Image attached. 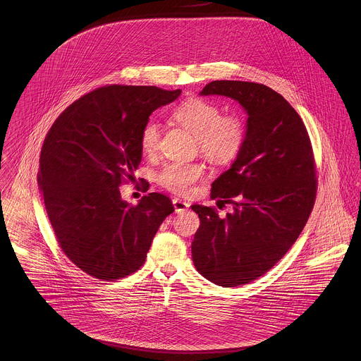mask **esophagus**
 <instances>
[{"instance_id":"1","label":"esophagus","mask_w":361,"mask_h":361,"mask_svg":"<svg viewBox=\"0 0 361 361\" xmlns=\"http://www.w3.org/2000/svg\"><path fill=\"white\" fill-rule=\"evenodd\" d=\"M172 204H173V208H175V212H178V214H182V212L188 211V208H189V203H186V202H183L180 199H173Z\"/></svg>"}]
</instances>
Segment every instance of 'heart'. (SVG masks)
<instances>
[{"label":"heart","instance_id":"obj_1","mask_svg":"<svg viewBox=\"0 0 361 361\" xmlns=\"http://www.w3.org/2000/svg\"><path fill=\"white\" fill-rule=\"evenodd\" d=\"M172 116L182 126L196 136L202 154L215 162L232 159L242 149L245 126L238 116L224 115L216 104L203 99H188L179 104ZM159 142V126L149 121L140 135V145L145 153H154ZM203 175L200 164H168L158 175V182L173 193H188L195 182Z\"/></svg>","mask_w":361,"mask_h":361}]
</instances>
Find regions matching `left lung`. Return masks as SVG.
<instances>
[{"mask_svg": "<svg viewBox=\"0 0 361 361\" xmlns=\"http://www.w3.org/2000/svg\"><path fill=\"white\" fill-rule=\"evenodd\" d=\"M200 96L229 97L247 114L242 149L211 189V199L232 203L233 212L221 218L211 207L192 206L200 218L196 269L233 288L264 275L302 233L317 192L312 149L295 108L264 85L214 80Z\"/></svg>", "mask_w": 361, "mask_h": 361, "instance_id": "obj_1", "label": "left lung"}]
</instances>
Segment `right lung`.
Segmentation results:
<instances>
[{
    "instance_id": "obj_1",
    "label": "right lung",
    "mask_w": 361,
    "mask_h": 361,
    "mask_svg": "<svg viewBox=\"0 0 361 361\" xmlns=\"http://www.w3.org/2000/svg\"><path fill=\"white\" fill-rule=\"evenodd\" d=\"M180 93L155 86L100 87L71 104L44 140L37 182L52 229L68 258L97 279L137 271L159 225L173 212L159 193L130 206L119 186L135 178L149 116Z\"/></svg>"
}]
</instances>
